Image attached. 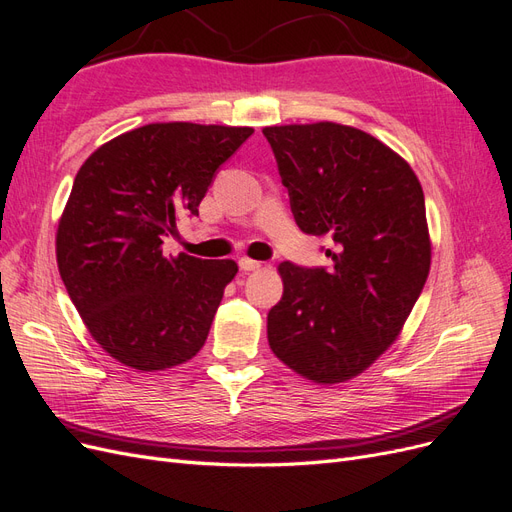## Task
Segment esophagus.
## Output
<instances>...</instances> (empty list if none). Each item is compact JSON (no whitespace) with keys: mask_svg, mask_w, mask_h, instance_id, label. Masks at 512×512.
Here are the masks:
<instances>
[{"mask_svg":"<svg viewBox=\"0 0 512 512\" xmlns=\"http://www.w3.org/2000/svg\"><path fill=\"white\" fill-rule=\"evenodd\" d=\"M239 267H241V271H258L260 267H262V262H258V260H252V258H239Z\"/></svg>","mask_w":512,"mask_h":512,"instance_id":"obj_1","label":"esophagus"}]
</instances>
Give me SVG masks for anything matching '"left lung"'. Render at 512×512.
Masks as SVG:
<instances>
[{"instance_id": "obj_1", "label": "left lung", "mask_w": 512, "mask_h": 512, "mask_svg": "<svg viewBox=\"0 0 512 512\" xmlns=\"http://www.w3.org/2000/svg\"><path fill=\"white\" fill-rule=\"evenodd\" d=\"M290 209L307 235H327L333 269L277 267L273 354L316 384L363 374L395 344L431 265L421 181L376 136L335 121L262 128Z\"/></svg>"}]
</instances>
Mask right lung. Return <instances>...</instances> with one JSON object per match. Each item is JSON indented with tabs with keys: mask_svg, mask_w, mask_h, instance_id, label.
I'll list each match as a JSON object with an SVG mask.
<instances>
[{
	"mask_svg": "<svg viewBox=\"0 0 512 512\" xmlns=\"http://www.w3.org/2000/svg\"><path fill=\"white\" fill-rule=\"evenodd\" d=\"M254 128L147 123L83 162L59 218L61 280L87 331L115 361L162 371L205 346L235 260L164 256L181 215H198L218 170Z\"/></svg>",
	"mask_w": 512,
	"mask_h": 512,
	"instance_id": "obj_1",
	"label": "right lung"
}]
</instances>
